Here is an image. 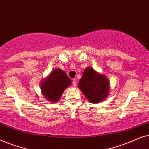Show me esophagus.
<instances>
[{"label": "esophagus", "mask_w": 149, "mask_h": 149, "mask_svg": "<svg viewBox=\"0 0 149 149\" xmlns=\"http://www.w3.org/2000/svg\"><path fill=\"white\" fill-rule=\"evenodd\" d=\"M77 83V79H72V85H73V86H74V87L76 86Z\"/></svg>", "instance_id": "1"}]
</instances>
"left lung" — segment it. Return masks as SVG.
<instances>
[{
	"mask_svg": "<svg viewBox=\"0 0 149 149\" xmlns=\"http://www.w3.org/2000/svg\"><path fill=\"white\" fill-rule=\"evenodd\" d=\"M78 85L85 97L93 104L103 101L109 93L110 85L107 77L91 67L85 68Z\"/></svg>",
	"mask_w": 149,
	"mask_h": 149,
	"instance_id": "left-lung-1",
	"label": "left lung"
}]
</instances>
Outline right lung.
Listing matches in <instances>:
<instances>
[{
    "instance_id": "add662e5",
    "label": "right lung",
    "mask_w": 149,
    "mask_h": 149,
    "mask_svg": "<svg viewBox=\"0 0 149 149\" xmlns=\"http://www.w3.org/2000/svg\"><path fill=\"white\" fill-rule=\"evenodd\" d=\"M72 81L66 73L60 68H55L45 79L40 82L42 95L51 102H56Z\"/></svg>"
}]
</instances>
